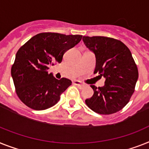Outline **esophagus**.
<instances>
[{
  "label": "esophagus",
  "mask_w": 149,
  "mask_h": 149,
  "mask_svg": "<svg viewBox=\"0 0 149 149\" xmlns=\"http://www.w3.org/2000/svg\"><path fill=\"white\" fill-rule=\"evenodd\" d=\"M73 84H74V85L77 86V87H79V88H81V87H83V85H84L80 81H73Z\"/></svg>",
  "instance_id": "esophagus-1"
}]
</instances>
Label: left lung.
I'll list each match as a JSON object with an SVG mask.
<instances>
[{"label": "left lung", "mask_w": 149, "mask_h": 149, "mask_svg": "<svg viewBox=\"0 0 149 149\" xmlns=\"http://www.w3.org/2000/svg\"><path fill=\"white\" fill-rule=\"evenodd\" d=\"M87 48L96 57L94 74L105 77L103 87L94 90L85 100L93 111L109 115L121 110L128 104L139 77L138 68L129 48L120 40L105 36H83Z\"/></svg>", "instance_id": "8db88e82"}]
</instances>
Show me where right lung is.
Wrapping results in <instances>:
<instances>
[{
    "label": "right lung",
    "instance_id": "add662e5",
    "mask_svg": "<svg viewBox=\"0 0 149 149\" xmlns=\"http://www.w3.org/2000/svg\"><path fill=\"white\" fill-rule=\"evenodd\" d=\"M82 39L81 35L42 33L34 36L19 48L11 68L16 93L23 104L36 110L53 107L72 81L58 80L49 74V66L61 63L66 51Z\"/></svg>",
    "mask_w": 149,
    "mask_h": 149
}]
</instances>
